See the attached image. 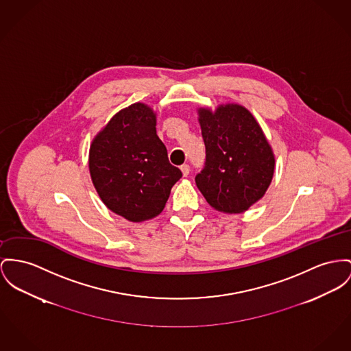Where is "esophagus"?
I'll list each match as a JSON object with an SVG mask.
<instances>
[{
    "instance_id": "1",
    "label": "esophagus",
    "mask_w": 351,
    "mask_h": 351,
    "mask_svg": "<svg viewBox=\"0 0 351 351\" xmlns=\"http://www.w3.org/2000/svg\"><path fill=\"white\" fill-rule=\"evenodd\" d=\"M181 171H182V174L186 177L187 174H189V171H190V166L187 164L181 165Z\"/></svg>"
}]
</instances>
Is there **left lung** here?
Returning <instances> with one entry per match:
<instances>
[{"mask_svg": "<svg viewBox=\"0 0 351 351\" xmlns=\"http://www.w3.org/2000/svg\"><path fill=\"white\" fill-rule=\"evenodd\" d=\"M206 147L195 184L215 210L237 214L263 197L274 174V154L253 114L241 105L199 109Z\"/></svg>", "mask_w": 351, "mask_h": 351, "instance_id": "8db88e82", "label": "left lung"}]
</instances>
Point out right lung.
<instances>
[{"instance_id": "obj_1", "label": "right lung", "mask_w": 351, "mask_h": 351, "mask_svg": "<svg viewBox=\"0 0 351 351\" xmlns=\"http://www.w3.org/2000/svg\"><path fill=\"white\" fill-rule=\"evenodd\" d=\"M89 169L102 202L132 222L164 210L171 187L182 177L157 136L156 114L143 104L118 112L98 133Z\"/></svg>"}]
</instances>
